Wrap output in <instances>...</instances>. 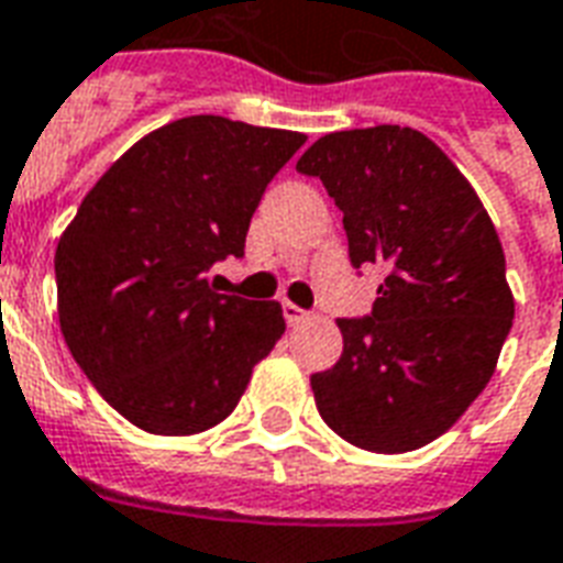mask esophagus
<instances>
[{
	"label": "esophagus",
	"instance_id": "obj_1",
	"mask_svg": "<svg viewBox=\"0 0 563 563\" xmlns=\"http://www.w3.org/2000/svg\"><path fill=\"white\" fill-rule=\"evenodd\" d=\"M283 317H286L289 325H298V322H305L307 319V310H301V307L292 305V301H283Z\"/></svg>",
	"mask_w": 563,
	"mask_h": 563
}]
</instances>
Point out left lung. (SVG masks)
I'll return each mask as SVG.
<instances>
[{"label": "left lung", "mask_w": 563, "mask_h": 563, "mask_svg": "<svg viewBox=\"0 0 563 563\" xmlns=\"http://www.w3.org/2000/svg\"><path fill=\"white\" fill-rule=\"evenodd\" d=\"M343 210L350 262L386 265L371 317L338 319L343 353L313 374L319 416L367 452H410L476 401L512 325L507 258L483 201L410 126L331 132L295 165Z\"/></svg>", "instance_id": "1"}]
</instances>
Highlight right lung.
<instances>
[{
  "label": "right lung",
  "mask_w": 563,
  "mask_h": 563,
  "mask_svg": "<svg viewBox=\"0 0 563 563\" xmlns=\"http://www.w3.org/2000/svg\"><path fill=\"white\" fill-rule=\"evenodd\" d=\"M301 132L198 114L150 132L102 174L56 244L59 329L104 401L150 434L208 431L286 331L277 301L220 295L265 186Z\"/></svg>",
  "instance_id": "obj_1"
}]
</instances>
